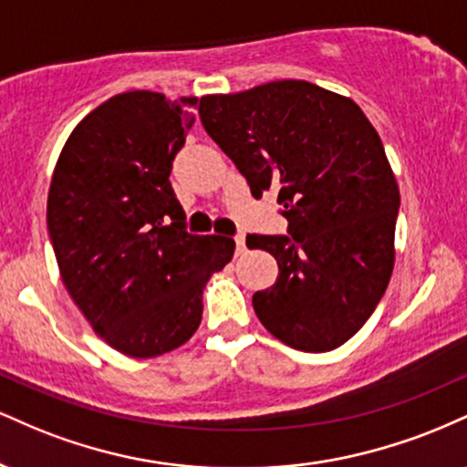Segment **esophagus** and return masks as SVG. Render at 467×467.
I'll return each mask as SVG.
<instances>
[{
    "label": "esophagus",
    "mask_w": 467,
    "mask_h": 467,
    "mask_svg": "<svg viewBox=\"0 0 467 467\" xmlns=\"http://www.w3.org/2000/svg\"><path fill=\"white\" fill-rule=\"evenodd\" d=\"M234 245H237V254H244V252H245V234H237V237H234Z\"/></svg>",
    "instance_id": "obj_1"
}]
</instances>
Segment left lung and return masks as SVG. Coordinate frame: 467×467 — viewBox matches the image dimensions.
<instances>
[{
    "label": "left lung",
    "mask_w": 467,
    "mask_h": 467,
    "mask_svg": "<svg viewBox=\"0 0 467 467\" xmlns=\"http://www.w3.org/2000/svg\"><path fill=\"white\" fill-rule=\"evenodd\" d=\"M208 136L259 200L278 191L289 234H248L278 264L252 305L298 351L345 345L387 292L400 191L378 131L347 96L307 80H272L200 99Z\"/></svg>",
    "instance_id": "1"
}]
</instances>
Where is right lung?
<instances>
[{
	"mask_svg": "<svg viewBox=\"0 0 467 467\" xmlns=\"http://www.w3.org/2000/svg\"><path fill=\"white\" fill-rule=\"evenodd\" d=\"M197 99L136 89L74 127L47 192L63 285L92 329L130 358L178 349L202 323L208 278L234 241L186 233L169 175Z\"/></svg>",
	"mask_w": 467,
	"mask_h": 467,
	"instance_id": "1",
	"label": "right lung"
}]
</instances>
